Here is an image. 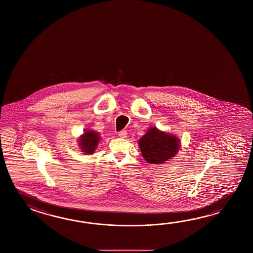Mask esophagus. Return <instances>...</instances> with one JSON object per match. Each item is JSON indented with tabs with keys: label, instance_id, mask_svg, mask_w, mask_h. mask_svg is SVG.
<instances>
[{
	"label": "esophagus",
	"instance_id": "esophagus-1",
	"mask_svg": "<svg viewBox=\"0 0 253 253\" xmlns=\"http://www.w3.org/2000/svg\"><path fill=\"white\" fill-rule=\"evenodd\" d=\"M119 135L120 137H122V138L126 137V135H127V132H126V130H121L120 132H119Z\"/></svg>",
	"mask_w": 253,
	"mask_h": 253
}]
</instances>
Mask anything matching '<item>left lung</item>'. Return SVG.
Wrapping results in <instances>:
<instances>
[{"label": "left lung", "instance_id": "8db88e82", "mask_svg": "<svg viewBox=\"0 0 253 253\" xmlns=\"http://www.w3.org/2000/svg\"><path fill=\"white\" fill-rule=\"evenodd\" d=\"M140 150L149 164H162L171 159L180 147L177 137L159 131L156 127L148 129L138 141Z\"/></svg>", "mask_w": 253, "mask_h": 253}]
</instances>
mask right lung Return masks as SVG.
Instances as JSON below:
<instances>
[{
  "mask_svg": "<svg viewBox=\"0 0 253 253\" xmlns=\"http://www.w3.org/2000/svg\"><path fill=\"white\" fill-rule=\"evenodd\" d=\"M98 141H99L98 134L93 131H86L81 136L79 142H80L82 152H85L87 155V154H92L95 151Z\"/></svg>",
  "mask_w": 253,
  "mask_h": 253,
  "instance_id": "add662e5",
  "label": "right lung"
}]
</instances>
